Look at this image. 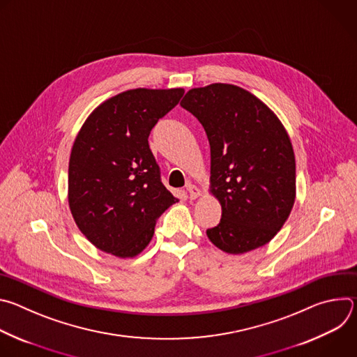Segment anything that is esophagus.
<instances>
[{"mask_svg":"<svg viewBox=\"0 0 357 357\" xmlns=\"http://www.w3.org/2000/svg\"><path fill=\"white\" fill-rule=\"evenodd\" d=\"M186 190H188L190 199H196L197 196H200V189L197 186H195L193 183H188L186 185Z\"/></svg>","mask_w":357,"mask_h":357,"instance_id":"34e87169","label":"esophagus"}]
</instances>
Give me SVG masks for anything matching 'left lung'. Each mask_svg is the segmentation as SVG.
Returning a JSON list of instances; mask_svg holds the SVG:
<instances>
[{
  "label": "left lung",
  "instance_id": "1",
  "mask_svg": "<svg viewBox=\"0 0 357 357\" xmlns=\"http://www.w3.org/2000/svg\"><path fill=\"white\" fill-rule=\"evenodd\" d=\"M181 106L206 131L211 190L222 219L209 240L229 254L267 244L295 200V157L277 116L247 90L225 83L189 90Z\"/></svg>",
  "mask_w": 357,
  "mask_h": 357
}]
</instances>
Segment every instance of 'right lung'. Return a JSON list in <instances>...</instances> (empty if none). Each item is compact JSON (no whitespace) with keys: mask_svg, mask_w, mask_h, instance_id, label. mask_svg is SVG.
<instances>
[{"mask_svg":"<svg viewBox=\"0 0 357 357\" xmlns=\"http://www.w3.org/2000/svg\"><path fill=\"white\" fill-rule=\"evenodd\" d=\"M183 89H134L100 105L79 131L69 161V206L97 248L134 257L176 202L164 186L148 137Z\"/></svg>","mask_w":357,"mask_h":357,"instance_id":"obj_1","label":"right lung"}]
</instances>
